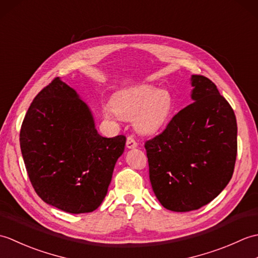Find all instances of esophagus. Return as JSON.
<instances>
[{
	"label": "esophagus",
	"instance_id": "34e87169",
	"mask_svg": "<svg viewBox=\"0 0 258 258\" xmlns=\"http://www.w3.org/2000/svg\"><path fill=\"white\" fill-rule=\"evenodd\" d=\"M138 146V142L134 140L133 136H128L127 140H126V147L127 149H135Z\"/></svg>",
	"mask_w": 258,
	"mask_h": 258
}]
</instances>
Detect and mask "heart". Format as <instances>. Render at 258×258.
I'll use <instances>...</instances> for the list:
<instances>
[{"mask_svg":"<svg viewBox=\"0 0 258 258\" xmlns=\"http://www.w3.org/2000/svg\"><path fill=\"white\" fill-rule=\"evenodd\" d=\"M174 109V97L165 89L152 85H139L117 93L105 107L104 116L113 118L115 114L132 117L135 128L141 133L152 134L165 125Z\"/></svg>","mask_w":258,"mask_h":258,"instance_id":"b5f03b06","label":"heart"}]
</instances>
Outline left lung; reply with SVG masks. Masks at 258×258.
Returning a JSON list of instances; mask_svg holds the SVG:
<instances>
[{
  "label": "left lung",
  "mask_w": 258,
  "mask_h": 258,
  "mask_svg": "<svg viewBox=\"0 0 258 258\" xmlns=\"http://www.w3.org/2000/svg\"><path fill=\"white\" fill-rule=\"evenodd\" d=\"M190 80L194 102L145 142L153 190L174 212L199 210L215 199L231 180L237 155L232 106L210 79Z\"/></svg>",
  "instance_id": "8db88e82"
}]
</instances>
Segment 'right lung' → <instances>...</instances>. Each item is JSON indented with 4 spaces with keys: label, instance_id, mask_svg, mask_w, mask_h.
I'll list each match as a JSON object with an SVG mask.
<instances>
[{
    "label": "right lung",
    "instance_id": "right-lung-1",
    "mask_svg": "<svg viewBox=\"0 0 258 258\" xmlns=\"http://www.w3.org/2000/svg\"><path fill=\"white\" fill-rule=\"evenodd\" d=\"M125 143L124 135L98 134L90 108L58 78L34 97L20 132L33 188L71 214L91 213L102 204Z\"/></svg>",
    "mask_w": 258,
    "mask_h": 258
}]
</instances>
